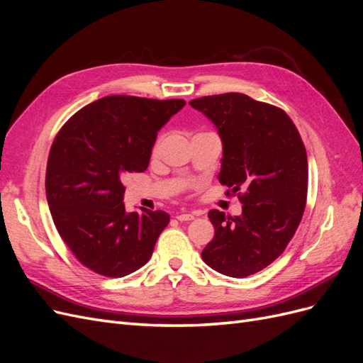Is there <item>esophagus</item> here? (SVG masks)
I'll list each match as a JSON object with an SVG mask.
<instances>
[{"instance_id":"esophagus-1","label":"esophagus","mask_w":363,"mask_h":363,"mask_svg":"<svg viewBox=\"0 0 363 363\" xmlns=\"http://www.w3.org/2000/svg\"><path fill=\"white\" fill-rule=\"evenodd\" d=\"M179 219V221H192V219H195V215L194 213H180V215H177L175 216Z\"/></svg>"}]
</instances>
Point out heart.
<instances>
[{
  "mask_svg": "<svg viewBox=\"0 0 363 363\" xmlns=\"http://www.w3.org/2000/svg\"><path fill=\"white\" fill-rule=\"evenodd\" d=\"M159 145H160V140H157L156 144H155V148H152V152H156V151L159 150Z\"/></svg>",
  "mask_w": 363,
  "mask_h": 363,
  "instance_id": "obj_1",
  "label": "heart"
}]
</instances>
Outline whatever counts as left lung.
<instances>
[{"label":"left lung","instance_id":"8db88e82","mask_svg":"<svg viewBox=\"0 0 363 363\" xmlns=\"http://www.w3.org/2000/svg\"><path fill=\"white\" fill-rule=\"evenodd\" d=\"M189 104L218 128V179L242 203L235 218L208 212L215 236L201 257L224 276L242 279L276 260L300 225L309 175L306 148L286 112L245 94L201 96Z\"/></svg>","mask_w":363,"mask_h":363}]
</instances>
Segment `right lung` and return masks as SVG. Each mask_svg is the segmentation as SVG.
I'll use <instances>...</instances> for the list:
<instances>
[{"mask_svg": "<svg viewBox=\"0 0 363 363\" xmlns=\"http://www.w3.org/2000/svg\"><path fill=\"white\" fill-rule=\"evenodd\" d=\"M184 104L104 96L74 113L52 142L45 191L54 225L77 260L100 276L144 267L169 223L163 211L127 213L123 179L148 168L157 131Z\"/></svg>", "mask_w": 363, "mask_h": 363, "instance_id": "right-lung-1", "label": "right lung"}]
</instances>
